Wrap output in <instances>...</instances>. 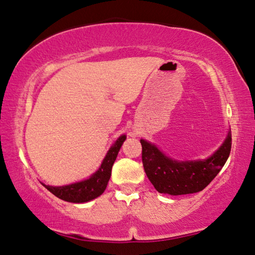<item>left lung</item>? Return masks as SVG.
<instances>
[{"label":"left lung","mask_w":255,"mask_h":255,"mask_svg":"<svg viewBox=\"0 0 255 255\" xmlns=\"http://www.w3.org/2000/svg\"><path fill=\"white\" fill-rule=\"evenodd\" d=\"M145 173L159 193L188 195L204 190L225 165L232 148V133L210 157L204 161H175L154 144L140 139Z\"/></svg>","instance_id":"left-lung-1"}]
</instances>
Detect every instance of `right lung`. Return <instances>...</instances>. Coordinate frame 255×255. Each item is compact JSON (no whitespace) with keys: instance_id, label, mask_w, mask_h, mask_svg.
Masks as SVG:
<instances>
[{"instance_id":"right-lung-1","label":"right lung","mask_w":255,"mask_h":255,"mask_svg":"<svg viewBox=\"0 0 255 255\" xmlns=\"http://www.w3.org/2000/svg\"><path fill=\"white\" fill-rule=\"evenodd\" d=\"M125 139H126V135H122L116 140V143L108 150L105 159L101 163V166L89 179L76 183L63 185V187H53V185L42 184L53 195L64 201L73 202V204H83V202L96 199V198L102 195L107 188L111 176L112 165H114L116 158H117L118 152Z\"/></svg>"}]
</instances>
